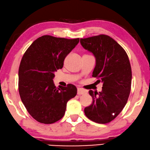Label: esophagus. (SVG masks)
Returning <instances> with one entry per match:
<instances>
[{"instance_id":"obj_1","label":"esophagus","mask_w":150,"mask_h":150,"mask_svg":"<svg viewBox=\"0 0 150 150\" xmlns=\"http://www.w3.org/2000/svg\"><path fill=\"white\" fill-rule=\"evenodd\" d=\"M86 93V91L85 90L82 89V88H77V94L78 95H81V94H84Z\"/></svg>"}]
</instances>
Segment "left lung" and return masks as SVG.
<instances>
[{
  "mask_svg": "<svg viewBox=\"0 0 150 150\" xmlns=\"http://www.w3.org/2000/svg\"><path fill=\"white\" fill-rule=\"evenodd\" d=\"M80 43L96 58L92 77L103 83L101 92L89 91L92 103L84 113L96 123H109L125 107L130 92L132 71L128 55L120 44L105 35L81 39Z\"/></svg>",
  "mask_w": 150,
  "mask_h": 150,
  "instance_id": "8db88e82",
  "label": "left lung"
}]
</instances>
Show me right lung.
Instances as JSON below:
<instances>
[{"mask_svg":"<svg viewBox=\"0 0 150 150\" xmlns=\"http://www.w3.org/2000/svg\"><path fill=\"white\" fill-rule=\"evenodd\" d=\"M79 41L43 35L25 52L19 68V93L23 104L34 119L53 124L64 116L67 103L77 94L73 84L56 88L54 73L62 69L64 60Z\"/></svg>","mask_w":150,"mask_h":150,"instance_id":"obj_1","label":"right lung"}]
</instances>
